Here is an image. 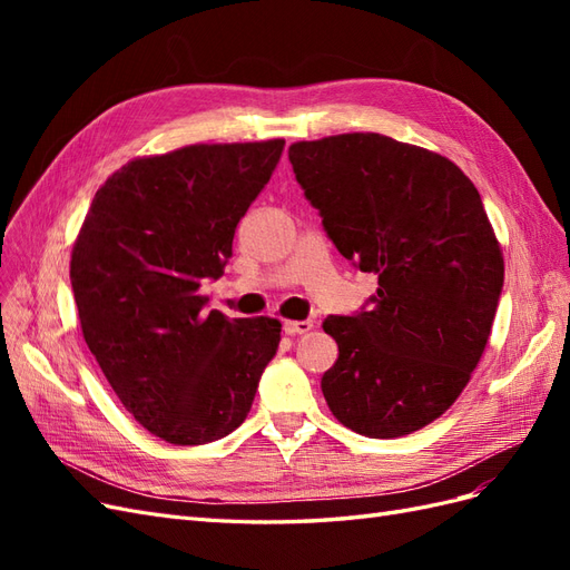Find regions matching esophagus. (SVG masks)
Returning a JSON list of instances; mask_svg holds the SVG:
<instances>
[{
	"label": "esophagus",
	"mask_w": 570,
	"mask_h": 570,
	"mask_svg": "<svg viewBox=\"0 0 570 570\" xmlns=\"http://www.w3.org/2000/svg\"><path fill=\"white\" fill-rule=\"evenodd\" d=\"M314 327V321H285L283 323V331L287 335H304Z\"/></svg>",
	"instance_id": "1"
}]
</instances>
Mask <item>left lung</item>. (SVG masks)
I'll return each instance as SVG.
<instances>
[{"label":"left lung","mask_w":570,"mask_h":570,"mask_svg":"<svg viewBox=\"0 0 570 570\" xmlns=\"http://www.w3.org/2000/svg\"><path fill=\"white\" fill-rule=\"evenodd\" d=\"M295 178L337 252L377 275L368 308L327 316L333 416L392 440L450 409L485 352L504 258L475 185L450 159L377 132L289 147Z\"/></svg>","instance_id":"obj_1"}]
</instances>
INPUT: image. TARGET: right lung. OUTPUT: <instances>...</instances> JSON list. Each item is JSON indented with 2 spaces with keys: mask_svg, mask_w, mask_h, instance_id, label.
Returning a JSON list of instances; mask_svg holds the SVG:
<instances>
[{
  "mask_svg": "<svg viewBox=\"0 0 570 570\" xmlns=\"http://www.w3.org/2000/svg\"><path fill=\"white\" fill-rule=\"evenodd\" d=\"M285 140L189 145L120 166L97 189L71 254L82 337L130 416L170 444L243 425L281 321L204 312L239 218Z\"/></svg>",
  "mask_w": 570,
  "mask_h": 570,
  "instance_id": "add662e5",
  "label": "right lung"
}]
</instances>
